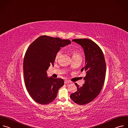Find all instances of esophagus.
<instances>
[{"label": "esophagus", "instance_id": "obj_1", "mask_svg": "<svg viewBox=\"0 0 128 128\" xmlns=\"http://www.w3.org/2000/svg\"><path fill=\"white\" fill-rule=\"evenodd\" d=\"M70 83V82L68 81V80H65L64 81V84H68V83Z\"/></svg>", "mask_w": 128, "mask_h": 128}]
</instances>
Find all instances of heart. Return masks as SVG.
Masks as SVG:
<instances>
[{
	"mask_svg": "<svg viewBox=\"0 0 128 128\" xmlns=\"http://www.w3.org/2000/svg\"><path fill=\"white\" fill-rule=\"evenodd\" d=\"M70 52L72 53V58H75L76 56H80V54L79 51L77 49H72L70 50ZM62 54V52L60 51H59L56 54L55 56V60H58Z\"/></svg>",
	"mask_w": 128,
	"mask_h": 128,
	"instance_id": "obj_1",
	"label": "heart"
}]
</instances>
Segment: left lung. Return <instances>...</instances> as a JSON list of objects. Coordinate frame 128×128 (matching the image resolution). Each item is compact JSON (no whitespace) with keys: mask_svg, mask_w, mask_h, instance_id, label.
Returning a JSON list of instances; mask_svg holds the SVG:
<instances>
[{"mask_svg":"<svg viewBox=\"0 0 128 128\" xmlns=\"http://www.w3.org/2000/svg\"><path fill=\"white\" fill-rule=\"evenodd\" d=\"M73 41L83 47L86 65L81 71L86 72L85 83L82 87L74 83L77 90L70 95L76 104H86L94 100L100 93L104 83L106 74V63L102 51L93 41L88 39H76Z\"/></svg>","mask_w":128,"mask_h":128,"instance_id":"8db88e82","label":"left lung"}]
</instances>
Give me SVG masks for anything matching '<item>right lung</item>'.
I'll return each mask as SVG.
<instances>
[{
    "label": "right lung",
    "instance_id": "right-lung-1",
    "mask_svg": "<svg viewBox=\"0 0 128 128\" xmlns=\"http://www.w3.org/2000/svg\"><path fill=\"white\" fill-rule=\"evenodd\" d=\"M70 43V40L43 35L28 48L23 62L24 81L28 92L36 102L44 105L51 103L64 85L62 79L48 78L46 72L50 65L54 66L60 48Z\"/></svg>",
    "mask_w": 128,
    "mask_h": 128
}]
</instances>
